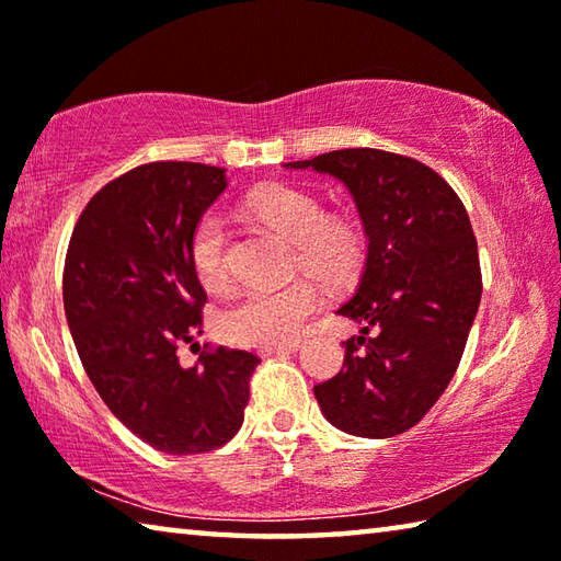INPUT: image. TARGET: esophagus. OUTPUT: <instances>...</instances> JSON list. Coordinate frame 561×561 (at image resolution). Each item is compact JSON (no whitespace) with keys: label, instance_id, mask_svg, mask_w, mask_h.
Listing matches in <instances>:
<instances>
[{"label":"esophagus","instance_id":"1","mask_svg":"<svg viewBox=\"0 0 561 561\" xmlns=\"http://www.w3.org/2000/svg\"><path fill=\"white\" fill-rule=\"evenodd\" d=\"M299 344H272V346H262L260 348V356H272V354H291V351H297Z\"/></svg>","mask_w":561,"mask_h":561}]
</instances>
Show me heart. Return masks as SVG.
<instances>
[{
	"mask_svg": "<svg viewBox=\"0 0 561 561\" xmlns=\"http://www.w3.org/2000/svg\"><path fill=\"white\" fill-rule=\"evenodd\" d=\"M247 213L297 244V264L327 284L354 277L364 254V237L354 220L327 215L317 195L291 185L254 190ZM190 264L207 291L230 287L227 232L217 215H205L190 240ZM321 307L314 282L297 279L279 289H252L237 297L222 314V334L242 346L289 344Z\"/></svg>",
	"mask_w": 561,
	"mask_h": 561,
	"instance_id": "1",
	"label": "heart"
}]
</instances>
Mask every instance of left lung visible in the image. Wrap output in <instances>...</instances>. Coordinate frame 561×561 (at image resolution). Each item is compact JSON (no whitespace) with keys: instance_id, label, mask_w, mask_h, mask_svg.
<instances>
[{"instance_id":"8db88e82","label":"left lung","mask_w":561,"mask_h":561,"mask_svg":"<svg viewBox=\"0 0 561 561\" xmlns=\"http://www.w3.org/2000/svg\"><path fill=\"white\" fill-rule=\"evenodd\" d=\"M287 168L339 178L368 240L354 297L336 311L360 336L314 386L321 413L348 435L393 438L431 411L468 344L482 294L470 217L433 168L388 150H331Z\"/></svg>"}]
</instances>
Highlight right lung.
<instances>
[{
	"instance_id": "right-lung-1",
	"label": "right lung",
	"mask_w": 561,
	"mask_h": 561,
	"mask_svg": "<svg viewBox=\"0 0 561 561\" xmlns=\"http://www.w3.org/2000/svg\"><path fill=\"white\" fill-rule=\"evenodd\" d=\"M225 187V168H133L91 197L66 252V321L93 388L133 435L168 455L232 440L260 364L227 346L190 368L178 358V346L203 334L207 301L190 240Z\"/></svg>"
}]
</instances>
